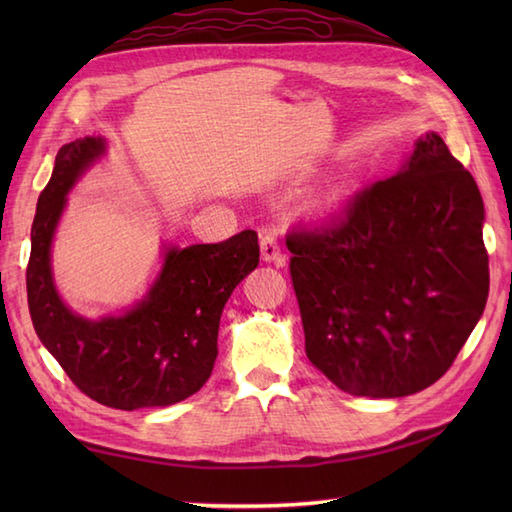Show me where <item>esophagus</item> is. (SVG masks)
Masks as SVG:
<instances>
[{
  "label": "esophagus",
  "mask_w": 512,
  "mask_h": 512,
  "mask_svg": "<svg viewBox=\"0 0 512 512\" xmlns=\"http://www.w3.org/2000/svg\"><path fill=\"white\" fill-rule=\"evenodd\" d=\"M259 248H262L264 262H275L277 266L284 262V257H281L279 242H277V237L273 233H264L262 237H259Z\"/></svg>",
  "instance_id": "esophagus-1"
}]
</instances>
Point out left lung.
Returning <instances> with one entry per match:
<instances>
[{"instance_id":"1","label":"left lung","mask_w":512,"mask_h":512,"mask_svg":"<svg viewBox=\"0 0 512 512\" xmlns=\"http://www.w3.org/2000/svg\"><path fill=\"white\" fill-rule=\"evenodd\" d=\"M484 202L438 134L330 224L286 237L306 354L354 396L400 398L447 374L488 299Z\"/></svg>"}]
</instances>
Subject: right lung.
I'll list each match as a JSON object with an SVG mask.
<instances>
[{"label": "right lung", "mask_w": 512, "mask_h": 512, "mask_svg": "<svg viewBox=\"0 0 512 512\" xmlns=\"http://www.w3.org/2000/svg\"><path fill=\"white\" fill-rule=\"evenodd\" d=\"M103 151L101 138H83L63 145L54 160L30 233V319L41 343L85 396L125 411L167 407L193 396L209 380L224 303L259 264L257 233L171 248L149 295L125 317H76L54 290L50 242L65 193Z\"/></svg>", "instance_id": "obj_1"}]
</instances>
